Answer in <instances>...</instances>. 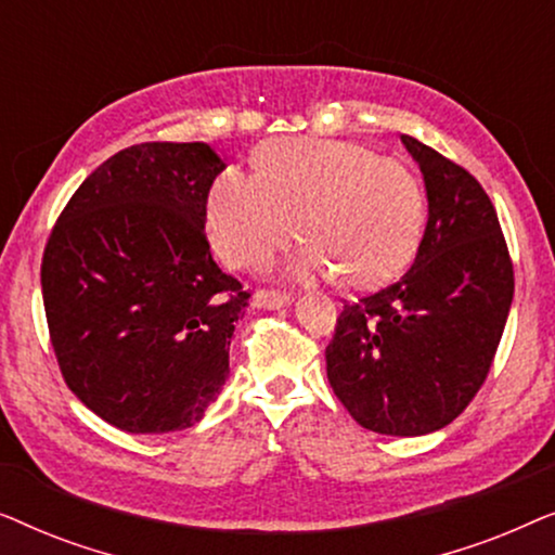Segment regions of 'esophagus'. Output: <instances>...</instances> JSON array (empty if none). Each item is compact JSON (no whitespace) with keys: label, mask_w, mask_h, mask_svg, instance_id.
I'll return each instance as SVG.
<instances>
[{"label":"esophagus","mask_w":555,"mask_h":555,"mask_svg":"<svg viewBox=\"0 0 555 555\" xmlns=\"http://www.w3.org/2000/svg\"><path fill=\"white\" fill-rule=\"evenodd\" d=\"M253 306L264 308V310H280V308L291 306V295L278 293V291H257L253 295Z\"/></svg>","instance_id":"obj_1"}]
</instances>
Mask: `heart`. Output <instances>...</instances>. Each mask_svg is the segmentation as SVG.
Returning a JSON list of instances; mask_svg holds the SVG:
<instances>
[{"label": "heart", "mask_w": 555, "mask_h": 555, "mask_svg": "<svg viewBox=\"0 0 555 555\" xmlns=\"http://www.w3.org/2000/svg\"><path fill=\"white\" fill-rule=\"evenodd\" d=\"M298 234L287 264L295 280L336 275L351 287L391 278L409 262L424 227L420 179L397 158L353 141L280 139L255 156V177L227 169L207 196L215 253L257 270Z\"/></svg>", "instance_id": "b5f03b06"}]
</instances>
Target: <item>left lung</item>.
Instances as JSON below:
<instances>
[{"instance_id":"left-lung-1","label":"left lung","mask_w":555,"mask_h":555,"mask_svg":"<svg viewBox=\"0 0 555 555\" xmlns=\"http://www.w3.org/2000/svg\"><path fill=\"white\" fill-rule=\"evenodd\" d=\"M424 177L429 217L414 264L338 315L328 382L356 422L420 437L465 412L495 359L513 302V262L473 173L401 135Z\"/></svg>"}]
</instances>
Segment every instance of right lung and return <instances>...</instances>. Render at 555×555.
<instances>
[{
    "mask_svg": "<svg viewBox=\"0 0 555 555\" xmlns=\"http://www.w3.org/2000/svg\"><path fill=\"white\" fill-rule=\"evenodd\" d=\"M209 143H139L103 162L42 257L50 340L70 391L113 427H194L230 376L249 293L211 260Z\"/></svg>",
    "mask_w": 555,
    "mask_h": 555,
    "instance_id": "1",
    "label": "right lung"
}]
</instances>
